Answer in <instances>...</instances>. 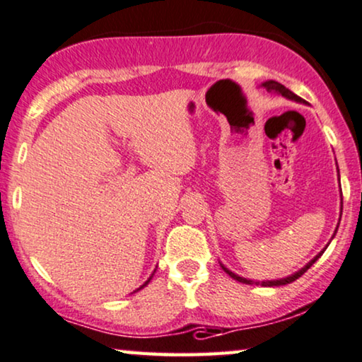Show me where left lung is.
Listing matches in <instances>:
<instances>
[{
	"label": "left lung",
	"mask_w": 362,
	"mask_h": 362,
	"mask_svg": "<svg viewBox=\"0 0 362 362\" xmlns=\"http://www.w3.org/2000/svg\"><path fill=\"white\" fill-rule=\"evenodd\" d=\"M264 89L268 90V93H274V94H281L283 98H286V99H291V100H296V103H303V99L301 98H298V95L295 94V93H291L290 89H286L285 86L283 84H279V83H276V81H267V83H263L262 84ZM338 173H339V170H338ZM336 231H338V228H336ZM325 253V250H322L321 253H317L315 258L311 259L310 263L306 264L305 268H301L300 272H296V273H293V274H290V276H286V278H281V279H272V281H253V279H248V278H243V276H238V274H235L233 272H230L228 268H225L223 264H221V268H223V272L225 273H228L231 278L233 279H237V281H240V283H245V285H262V286H283V285H288V283H293L295 281V279H298L301 276V274H305L306 272H308V268H311V264L316 262L317 258L321 257V255Z\"/></svg>",
	"instance_id": "left-lung-1"
}]
</instances>
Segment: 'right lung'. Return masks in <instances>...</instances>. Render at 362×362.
Instances as JSON below:
<instances>
[{"instance_id":"right-lung-1","label":"right lung","mask_w":362,"mask_h":362,"mask_svg":"<svg viewBox=\"0 0 362 362\" xmlns=\"http://www.w3.org/2000/svg\"><path fill=\"white\" fill-rule=\"evenodd\" d=\"M153 273H156V272H153ZM152 276H153V274H152ZM152 276H151V278H148V279H147V281H146V283H144V285H142L141 288H139V290H142V288H144V286H147V285H148V281H151V279H152ZM139 290H137V291H139Z\"/></svg>"}]
</instances>
